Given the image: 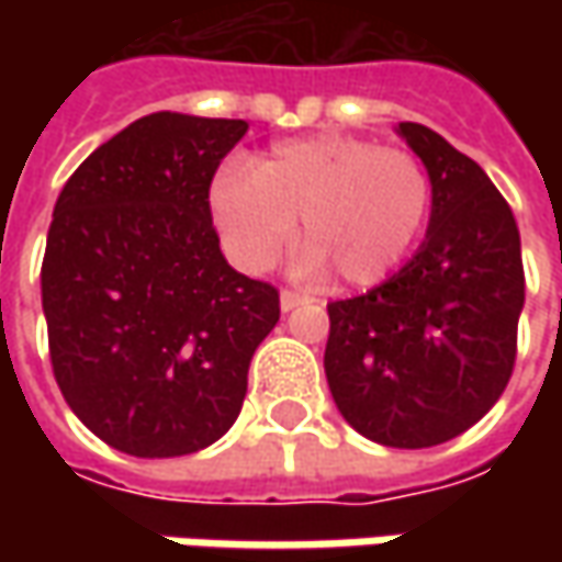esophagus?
Wrapping results in <instances>:
<instances>
[{
	"label": "esophagus",
	"instance_id": "obj_1",
	"mask_svg": "<svg viewBox=\"0 0 562 562\" xmlns=\"http://www.w3.org/2000/svg\"><path fill=\"white\" fill-rule=\"evenodd\" d=\"M310 300H313L310 293L284 291V293H281V310H284V313H291V310H296V306H303V303H310Z\"/></svg>",
	"mask_w": 562,
	"mask_h": 562
}]
</instances>
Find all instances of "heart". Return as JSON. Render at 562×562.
I'll list each match as a JSON object with an SVG mask.
<instances>
[{
	"label": "heart",
	"instance_id": "1",
	"mask_svg": "<svg viewBox=\"0 0 562 562\" xmlns=\"http://www.w3.org/2000/svg\"><path fill=\"white\" fill-rule=\"evenodd\" d=\"M212 215L240 266L262 271L293 240L303 269L331 266L344 284L369 288L406 259L428 222L435 187L416 153L347 134L284 140L252 159L249 175L222 171Z\"/></svg>",
	"mask_w": 562,
	"mask_h": 562
}]
</instances>
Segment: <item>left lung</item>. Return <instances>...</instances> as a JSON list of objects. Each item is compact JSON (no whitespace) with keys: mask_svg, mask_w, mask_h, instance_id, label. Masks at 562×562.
<instances>
[{"mask_svg":"<svg viewBox=\"0 0 562 562\" xmlns=\"http://www.w3.org/2000/svg\"><path fill=\"white\" fill-rule=\"evenodd\" d=\"M400 134L435 187L419 252L372 291L328 303L325 375L340 416L384 447H435L501 400L526 303L513 209L441 134Z\"/></svg>","mask_w":562,"mask_h":562,"instance_id":"8db88e82","label":"left lung"}]
</instances>
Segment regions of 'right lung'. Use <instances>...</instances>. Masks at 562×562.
<instances>
[{"label":"right lung","instance_id":"obj_1","mask_svg":"<svg viewBox=\"0 0 562 562\" xmlns=\"http://www.w3.org/2000/svg\"><path fill=\"white\" fill-rule=\"evenodd\" d=\"M244 134L240 119L156 112L58 193L40 269L53 375L121 453L162 460L218 441L281 318L278 288L231 269L212 225L209 187Z\"/></svg>","mask_w":562,"mask_h":562}]
</instances>
